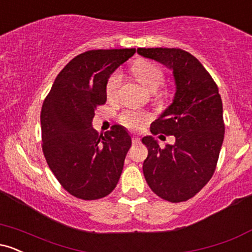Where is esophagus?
Returning <instances> with one entry per match:
<instances>
[{"label": "esophagus", "mask_w": 252, "mask_h": 252, "mask_svg": "<svg viewBox=\"0 0 252 252\" xmlns=\"http://www.w3.org/2000/svg\"><path fill=\"white\" fill-rule=\"evenodd\" d=\"M140 142H141V138L138 137V136H134V137H132V143L138 144Z\"/></svg>", "instance_id": "esophagus-1"}]
</instances>
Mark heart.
<instances>
[{
  "label": "heart",
  "instance_id": "obj_1",
  "mask_svg": "<svg viewBox=\"0 0 252 252\" xmlns=\"http://www.w3.org/2000/svg\"><path fill=\"white\" fill-rule=\"evenodd\" d=\"M132 73L142 85L150 92H155L163 83V72L155 63L140 60L132 66ZM121 83H122V76L120 72L112 73L106 82V96L109 98H114L117 96L118 90H120ZM121 122L129 129L137 130L150 120V115L142 111H135V110H128L123 112L120 117Z\"/></svg>",
  "mask_w": 252,
  "mask_h": 252
}]
</instances>
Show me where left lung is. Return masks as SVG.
Here are the masks:
<instances>
[{
  "mask_svg": "<svg viewBox=\"0 0 252 252\" xmlns=\"http://www.w3.org/2000/svg\"><path fill=\"white\" fill-rule=\"evenodd\" d=\"M140 56L162 63L173 73V102L153 122V135H174L175 143L161 149L153 136L143 162L147 184L155 194L170 202L186 201L215 173L225 126L222 103L216 83L200 62L180 48H137Z\"/></svg>",
  "mask_w": 252,
  "mask_h": 252,
  "instance_id": "8db88e82",
  "label": "left lung"
}]
</instances>
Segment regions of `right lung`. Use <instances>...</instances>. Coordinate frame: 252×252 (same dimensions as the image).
Segmentation results:
<instances>
[{
  "label": "right lung",
  "instance_id": "1",
  "mask_svg": "<svg viewBox=\"0 0 252 252\" xmlns=\"http://www.w3.org/2000/svg\"><path fill=\"white\" fill-rule=\"evenodd\" d=\"M135 48L79 54L58 74L42 104V152L70 194L83 200L106 196L116 187L131 137L122 126L104 135L92 128L94 110L106 100V82Z\"/></svg>",
  "mask_w": 252,
  "mask_h": 252
}]
</instances>
